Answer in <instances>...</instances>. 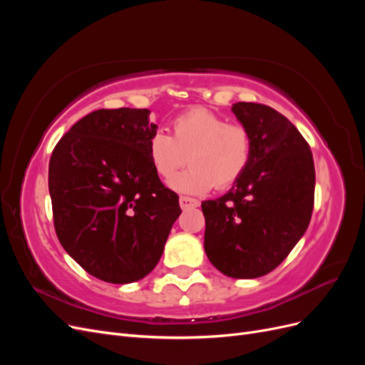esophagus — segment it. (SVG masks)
Listing matches in <instances>:
<instances>
[{"label":"esophagus","mask_w":365,"mask_h":365,"mask_svg":"<svg viewBox=\"0 0 365 365\" xmlns=\"http://www.w3.org/2000/svg\"><path fill=\"white\" fill-rule=\"evenodd\" d=\"M180 205L182 210H187V208L197 207L200 205V201L195 200V197H190V196H180Z\"/></svg>","instance_id":"34e87169"}]
</instances>
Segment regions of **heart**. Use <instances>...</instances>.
I'll return each mask as SVG.
<instances>
[{
    "label": "heart",
    "mask_w": 365,
    "mask_h": 365,
    "mask_svg": "<svg viewBox=\"0 0 365 365\" xmlns=\"http://www.w3.org/2000/svg\"><path fill=\"white\" fill-rule=\"evenodd\" d=\"M252 132L205 108L190 109L172 121V135L155 132L148 141L153 170L168 180L187 163L190 168L175 175L170 187L182 193H204L237 182L252 160Z\"/></svg>",
    "instance_id": "b5f03b06"
}]
</instances>
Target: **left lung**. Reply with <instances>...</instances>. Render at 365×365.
Instances as JSON below:
<instances>
[{
  "label": "left lung",
  "mask_w": 365,
  "mask_h": 365,
  "mask_svg": "<svg viewBox=\"0 0 365 365\" xmlns=\"http://www.w3.org/2000/svg\"><path fill=\"white\" fill-rule=\"evenodd\" d=\"M233 113L252 132V160L217 200L204 201V248L233 279H256L288 257L311 222L315 168L311 148L271 106L239 102Z\"/></svg>",
  "instance_id": "left-lung-1"
}]
</instances>
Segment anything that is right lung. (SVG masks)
<instances>
[{
    "instance_id": "add662e5",
    "label": "right lung",
    "mask_w": 365,
    "mask_h": 365,
    "mask_svg": "<svg viewBox=\"0 0 365 365\" xmlns=\"http://www.w3.org/2000/svg\"><path fill=\"white\" fill-rule=\"evenodd\" d=\"M149 109H97L54 146L53 222L63 250L94 277L125 284L158 263L181 215L178 195L153 170Z\"/></svg>"
}]
</instances>
